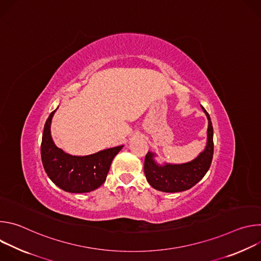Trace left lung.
<instances>
[{"mask_svg":"<svg viewBox=\"0 0 261 261\" xmlns=\"http://www.w3.org/2000/svg\"><path fill=\"white\" fill-rule=\"evenodd\" d=\"M203 108V107H202ZM208 120L207 143L204 151L193 161L179 164H166L160 166L156 164L154 155L148 152L144 158V174L146 180L156 190L162 192H181L192 188L207 172L214 154L213 125L207 111L203 108Z\"/></svg>","mask_w":261,"mask_h":261,"instance_id":"left-lung-1","label":"left lung"}]
</instances>
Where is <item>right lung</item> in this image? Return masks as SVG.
<instances>
[{"label": "right lung", "instance_id": "obj_1", "mask_svg": "<svg viewBox=\"0 0 261 261\" xmlns=\"http://www.w3.org/2000/svg\"><path fill=\"white\" fill-rule=\"evenodd\" d=\"M54 110L44 125L41 142V159L49 178L64 191L71 193L91 192L105 181L115 156L121 146L107 148L89 156L66 154L53 141L50 123Z\"/></svg>", "mask_w": 261, "mask_h": 261}]
</instances>
